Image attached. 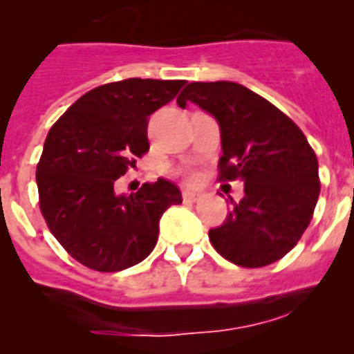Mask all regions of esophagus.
Returning <instances> with one entry per match:
<instances>
[{"label":"esophagus","instance_id":"obj_1","mask_svg":"<svg viewBox=\"0 0 354 354\" xmlns=\"http://www.w3.org/2000/svg\"><path fill=\"white\" fill-rule=\"evenodd\" d=\"M183 198L186 202H196L200 198V193L193 192V189H183Z\"/></svg>","mask_w":354,"mask_h":354}]
</instances>
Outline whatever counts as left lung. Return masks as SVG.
I'll return each instance as SVG.
<instances>
[{"mask_svg": "<svg viewBox=\"0 0 354 354\" xmlns=\"http://www.w3.org/2000/svg\"><path fill=\"white\" fill-rule=\"evenodd\" d=\"M211 115L221 134L220 179L245 183L230 212L209 230L212 246L243 268L277 262L296 246L319 198V165L305 134L264 97L232 81L189 83L177 97Z\"/></svg>", "mask_w": 354, "mask_h": 354, "instance_id": "1", "label": "left lung"}]
</instances>
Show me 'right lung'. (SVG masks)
I'll use <instances>...</instances> for the list:
<instances>
[{
	"label": "right lung",
	"mask_w": 354,
	"mask_h": 354,
	"mask_svg": "<svg viewBox=\"0 0 354 354\" xmlns=\"http://www.w3.org/2000/svg\"><path fill=\"white\" fill-rule=\"evenodd\" d=\"M183 80L108 83L80 97L49 131L37 165L40 211L72 257L102 273L127 270L150 255L159 220L180 204L167 179L117 193V179L149 150L147 124Z\"/></svg>",
	"instance_id": "1"
}]
</instances>
